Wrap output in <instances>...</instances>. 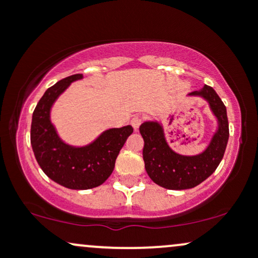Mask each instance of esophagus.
I'll use <instances>...</instances> for the list:
<instances>
[{"label": "esophagus", "instance_id": "esophagus-1", "mask_svg": "<svg viewBox=\"0 0 258 258\" xmlns=\"http://www.w3.org/2000/svg\"><path fill=\"white\" fill-rule=\"evenodd\" d=\"M142 122H143V120H142V117H139V116H135V117H133V119L131 120V125H132V127H133V130H135V131H138L139 126H141Z\"/></svg>", "mask_w": 258, "mask_h": 258}]
</instances>
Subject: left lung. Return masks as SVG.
<instances>
[{"label":"left lung","mask_w":258,"mask_h":258,"mask_svg":"<svg viewBox=\"0 0 258 258\" xmlns=\"http://www.w3.org/2000/svg\"><path fill=\"white\" fill-rule=\"evenodd\" d=\"M191 96H203L209 100L217 116L220 127L211 143L204 153L195 156H183L170 149L165 141L162 128L156 122H144L139 127L144 139L143 159L146 171L156 184L172 190L194 188L215 172L226 152L229 125L227 109L211 86H204Z\"/></svg>","instance_id":"left-lung-1"}]
</instances>
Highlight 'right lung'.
Instances as JSON below:
<instances>
[{"label": "right lung", "instance_id": "right-lung-1", "mask_svg": "<svg viewBox=\"0 0 258 258\" xmlns=\"http://www.w3.org/2000/svg\"><path fill=\"white\" fill-rule=\"evenodd\" d=\"M81 78L82 74L68 76L44 92L32 114L30 131L32 150L43 172L58 184L78 190L96 188L109 178L121 148L133 132L130 125L108 130L84 148L69 147L58 138L49 109L70 82Z\"/></svg>", "mask_w": 258, "mask_h": 258}]
</instances>
